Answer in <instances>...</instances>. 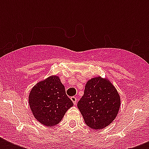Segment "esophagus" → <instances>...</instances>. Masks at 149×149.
<instances>
[{
    "instance_id": "esophagus-1",
    "label": "esophagus",
    "mask_w": 149,
    "mask_h": 149,
    "mask_svg": "<svg viewBox=\"0 0 149 149\" xmlns=\"http://www.w3.org/2000/svg\"><path fill=\"white\" fill-rule=\"evenodd\" d=\"M70 99H71V100L72 101V103L74 104V105H76V104H77V97H72L70 98Z\"/></svg>"
}]
</instances>
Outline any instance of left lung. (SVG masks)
I'll return each mask as SVG.
<instances>
[{
  "instance_id": "8db88e82",
  "label": "left lung",
  "mask_w": 149,
  "mask_h": 149,
  "mask_svg": "<svg viewBox=\"0 0 149 149\" xmlns=\"http://www.w3.org/2000/svg\"><path fill=\"white\" fill-rule=\"evenodd\" d=\"M120 107V97L109 79L95 77L89 79L84 94L77 104L86 125L103 129L113 122Z\"/></svg>"
}]
</instances>
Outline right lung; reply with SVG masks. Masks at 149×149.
<instances>
[{
	"label": "right lung",
	"mask_w": 149,
	"mask_h": 149,
	"mask_svg": "<svg viewBox=\"0 0 149 149\" xmlns=\"http://www.w3.org/2000/svg\"><path fill=\"white\" fill-rule=\"evenodd\" d=\"M29 104L34 118L47 127L58 124L65 112L73 106L65 94V86L56 75L41 80L32 87Z\"/></svg>",
	"instance_id": "1"
}]
</instances>
